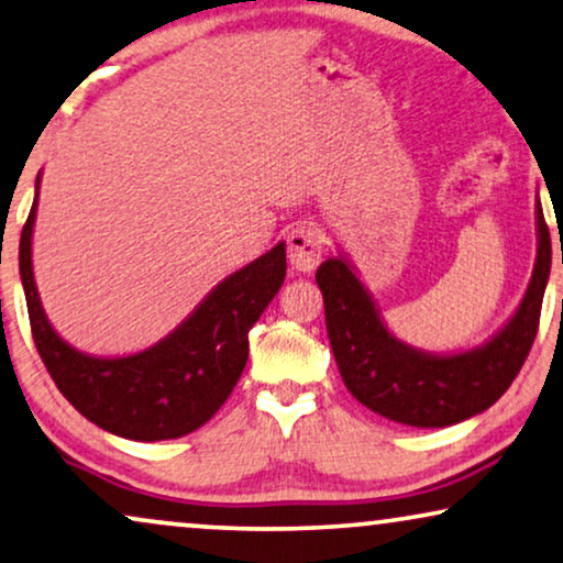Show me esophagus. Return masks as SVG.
Listing matches in <instances>:
<instances>
[{
    "label": "esophagus",
    "instance_id": "obj_1",
    "mask_svg": "<svg viewBox=\"0 0 563 563\" xmlns=\"http://www.w3.org/2000/svg\"><path fill=\"white\" fill-rule=\"evenodd\" d=\"M324 254V234L311 223L296 227L288 236V260L298 273H311Z\"/></svg>",
    "mask_w": 563,
    "mask_h": 563
}]
</instances>
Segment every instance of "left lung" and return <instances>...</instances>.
<instances>
[{
	"label": "left lung",
	"mask_w": 563,
	"mask_h": 563,
	"mask_svg": "<svg viewBox=\"0 0 563 563\" xmlns=\"http://www.w3.org/2000/svg\"><path fill=\"white\" fill-rule=\"evenodd\" d=\"M536 227L533 277L512 319L492 340L453 355H434L396 340L350 260L340 254L321 262L317 283L324 296L327 334L347 391L376 415L411 427L459 424L489 409L520 373L538 334L551 275V234L541 200Z\"/></svg>",
	"instance_id": "8db88e82"
}]
</instances>
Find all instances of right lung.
Instances as JSON below:
<instances>
[{
    "label": "right lung",
    "mask_w": 563,
    "mask_h": 563,
    "mask_svg": "<svg viewBox=\"0 0 563 563\" xmlns=\"http://www.w3.org/2000/svg\"><path fill=\"white\" fill-rule=\"evenodd\" d=\"M37 187L41 175L20 236V277L35 347L58 391L89 422L141 443L183 438L203 427L234 391L250 355V329L286 280V244H275L223 277L183 324L152 347L123 357L87 355L58 336L37 296Z\"/></svg>",
    "instance_id": "1"
}]
</instances>
